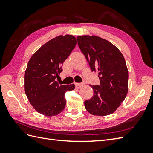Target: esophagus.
Masks as SVG:
<instances>
[{"instance_id":"obj_1","label":"esophagus","mask_w":153,"mask_h":153,"mask_svg":"<svg viewBox=\"0 0 153 153\" xmlns=\"http://www.w3.org/2000/svg\"><path fill=\"white\" fill-rule=\"evenodd\" d=\"M75 85H76V88L79 89V88H81V87L84 85V83H76V84H75Z\"/></svg>"}]
</instances>
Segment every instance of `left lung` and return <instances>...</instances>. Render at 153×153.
Listing matches in <instances>:
<instances>
[{
	"instance_id": "left-lung-1",
	"label": "left lung",
	"mask_w": 153,
	"mask_h": 153,
	"mask_svg": "<svg viewBox=\"0 0 153 153\" xmlns=\"http://www.w3.org/2000/svg\"><path fill=\"white\" fill-rule=\"evenodd\" d=\"M80 50L91 71H98L99 85H90L92 98L84 102L85 109L94 116L114 112L128 91V70L121 52L107 40L95 35L77 37Z\"/></svg>"
}]
</instances>
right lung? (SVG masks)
Wrapping results in <instances>:
<instances>
[{
    "label": "right lung",
    "instance_id": "right-lung-1",
    "mask_svg": "<svg viewBox=\"0 0 153 153\" xmlns=\"http://www.w3.org/2000/svg\"><path fill=\"white\" fill-rule=\"evenodd\" d=\"M77 44L73 35H59L41 46L28 62L24 74V90L30 104L46 116L60 114L66 106L65 93L75 89L74 84L56 82L62 65Z\"/></svg>",
    "mask_w": 153,
    "mask_h": 153
}]
</instances>
